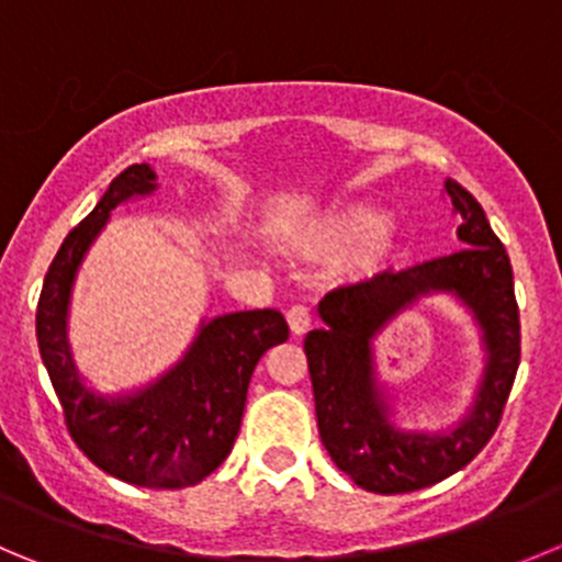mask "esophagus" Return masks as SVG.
<instances>
[{
    "label": "esophagus",
    "instance_id": "esophagus-1",
    "mask_svg": "<svg viewBox=\"0 0 562 562\" xmlns=\"http://www.w3.org/2000/svg\"><path fill=\"white\" fill-rule=\"evenodd\" d=\"M288 327L293 335H305L311 329V311L305 305H293L288 311Z\"/></svg>",
    "mask_w": 562,
    "mask_h": 562
}]
</instances>
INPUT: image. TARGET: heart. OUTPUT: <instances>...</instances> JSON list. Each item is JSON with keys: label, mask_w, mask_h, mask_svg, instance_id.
Listing matches in <instances>:
<instances>
[{"label": "heart", "mask_w": 562, "mask_h": 562, "mask_svg": "<svg viewBox=\"0 0 562 562\" xmlns=\"http://www.w3.org/2000/svg\"><path fill=\"white\" fill-rule=\"evenodd\" d=\"M391 213L371 199H349L322 210L288 229V244L299 255L318 257L349 256V266L358 277H376L400 266L411 255V238L405 229L393 227Z\"/></svg>", "instance_id": "heart-1"}]
</instances>
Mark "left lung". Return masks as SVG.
I'll use <instances>...</instances> for the list:
<instances>
[{
    "mask_svg": "<svg viewBox=\"0 0 562 562\" xmlns=\"http://www.w3.org/2000/svg\"><path fill=\"white\" fill-rule=\"evenodd\" d=\"M443 191L460 216L463 249L335 288L318 302L324 327L305 338L324 449L355 485L374 494L429 487L469 465L499 427L521 358L510 257L463 186L447 180ZM438 292L470 311L481 333L483 374L470 413L454 428L407 430L395 424L392 397L375 376L373 340L418 297Z\"/></svg>",
    "mask_w": 562,
    "mask_h": 562,
    "instance_id": "obj_1",
    "label": "left lung"
}]
</instances>
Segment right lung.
Wrapping results in <instances>:
<instances>
[{
	"label": "right lung",
	"mask_w": 562,
	"mask_h": 562,
	"mask_svg": "<svg viewBox=\"0 0 562 562\" xmlns=\"http://www.w3.org/2000/svg\"><path fill=\"white\" fill-rule=\"evenodd\" d=\"M155 191L151 166L135 162L66 235L41 288L35 335L68 432L86 458L130 485L188 487L233 452L251 371L271 346L288 338V324L271 307L204 318L186 355L157 380L113 396L88 387L68 344L77 271L110 213Z\"/></svg>",
	"instance_id": "1"
}]
</instances>
